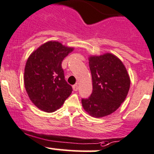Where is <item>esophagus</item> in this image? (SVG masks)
I'll return each instance as SVG.
<instances>
[{"instance_id":"1","label":"esophagus","mask_w":154,"mask_h":154,"mask_svg":"<svg viewBox=\"0 0 154 154\" xmlns=\"http://www.w3.org/2000/svg\"><path fill=\"white\" fill-rule=\"evenodd\" d=\"M72 88H73V90H74V91H77V90H78V88H79L78 85H77V84L74 85L72 86Z\"/></svg>"}]
</instances>
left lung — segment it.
<instances>
[{
  "instance_id": "obj_1",
  "label": "left lung",
  "mask_w": 154,
  "mask_h": 154,
  "mask_svg": "<svg viewBox=\"0 0 154 154\" xmlns=\"http://www.w3.org/2000/svg\"><path fill=\"white\" fill-rule=\"evenodd\" d=\"M92 79V93L82 98L85 111L94 118L111 115L124 102L130 88L129 75L122 62L106 53L88 60Z\"/></svg>"
}]
</instances>
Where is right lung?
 <instances>
[{"label":"right lung","mask_w":154,"mask_h":154,"mask_svg":"<svg viewBox=\"0 0 154 154\" xmlns=\"http://www.w3.org/2000/svg\"><path fill=\"white\" fill-rule=\"evenodd\" d=\"M72 50L59 42L49 41L28 58L24 69L25 88L39 109L53 112L71 94L72 88L65 79L62 63Z\"/></svg>","instance_id":"right-lung-1"}]
</instances>
